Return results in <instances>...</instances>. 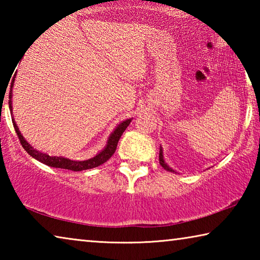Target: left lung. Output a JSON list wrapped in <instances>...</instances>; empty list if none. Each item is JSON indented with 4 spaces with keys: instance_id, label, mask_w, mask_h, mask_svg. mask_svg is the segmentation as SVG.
<instances>
[{
    "instance_id": "left-lung-1",
    "label": "left lung",
    "mask_w": 260,
    "mask_h": 260,
    "mask_svg": "<svg viewBox=\"0 0 260 260\" xmlns=\"http://www.w3.org/2000/svg\"><path fill=\"white\" fill-rule=\"evenodd\" d=\"M159 164L162 167H164L166 171H170V172H175V173H177V171H174L172 167H170L169 165H167V162L164 159V155H162V148L161 147L159 148Z\"/></svg>"
}]
</instances>
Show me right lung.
Instances as JSON below:
<instances>
[{
    "instance_id": "add662e5",
    "label": "right lung",
    "mask_w": 260,
    "mask_h": 260,
    "mask_svg": "<svg viewBox=\"0 0 260 260\" xmlns=\"http://www.w3.org/2000/svg\"><path fill=\"white\" fill-rule=\"evenodd\" d=\"M14 83H15V78L11 82L10 93H9V109H10L11 117H12V87H14ZM131 121H132V118L121 121L119 125H117L116 128L113 129L112 133L109 136L107 146H105L99 153H96L94 157H91V158H89V159H86V160H72V159H69V158H65L61 156H49L46 152H41V151L37 150V149H34L27 142V141L25 140L23 134L20 133L18 126H17L14 117H12V124H14L16 133H17V135H18L21 146H23L25 150L28 152V155L35 158L37 160L41 161L42 164H46L50 167H56V169H65V170H70V171H82V170L94 169V167L102 165L105 161L109 160L114 153V151H116L118 141H119L120 136L127 128V126L131 124Z\"/></svg>"
}]
</instances>
